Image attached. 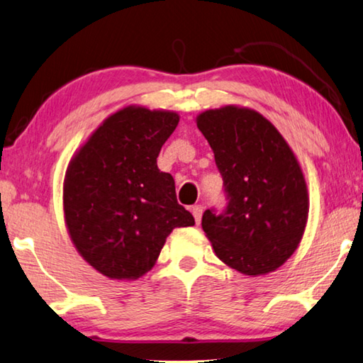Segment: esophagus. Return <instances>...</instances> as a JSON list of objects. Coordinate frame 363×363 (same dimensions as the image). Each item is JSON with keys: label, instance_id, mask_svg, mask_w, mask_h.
<instances>
[{"label": "esophagus", "instance_id": "obj_1", "mask_svg": "<svg viewBox=\"0 0 363 363\" xmlns=\"http://www.w3.org/2000/svg\"><path fill=\"white\" fill-rule=\"evenodd\" d=\"M191 211H193L194 215V220H196V224H199L201 220H202V213H203V207L202 205H194L193 208H191Z\"/></svg>", "mask_w": 363, "mask_h": 363}]
</instances>
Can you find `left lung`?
<instances>
[{"instance_id":"obj_1","label":"left lung","mask_w":363,"mask_h":363,"mask_svg":"<svg viewBox=\"0 0 363 363\" xmlns=\"http://www.w3.org/2000/svg\"><path fill=\"white\" fill-rule=\"evenodd\" d=\"M197 128L215 153L228 205L205 210L202 229L216 256L243 275L281 267L302 240L308 189L296 155L278 129L252 108L205 111Z\"/></svg>"}]
</instances>
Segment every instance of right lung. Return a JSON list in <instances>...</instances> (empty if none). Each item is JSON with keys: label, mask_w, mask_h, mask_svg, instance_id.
Returning <instances> with one entry per match:
<instances>
[{"label": "right lung", "mask_w": 363, "mask_h": 363, "mask_svg": "<svg viewBox=\"0 0 363 363\" xmlns=\"http://www.w3.org/2000/svg\"><path fill=\"white\" fill-rule=\"evenodd\" d=\"M179 113L128 106L102 121L66 170L65 221L80 256L112 279L152 270L175 228L194 224L156 158Z\"/></svg>", "instance_id": "add662e5"}]
</instances>
